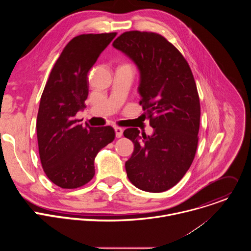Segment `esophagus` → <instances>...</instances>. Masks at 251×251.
I'll return each instance as SVG.
<instances>
[{
	"label": "esophagus",
	"instance_id": "obj_1",
	"mask_svg": "<svg viewBox=\"0 0 251 251\" xmlns=\"http://www.w3.org/2000/svg\"><path fill=\"white\" fill-rule=\"evenodd\" d=\"M114 131H115V135L117 138H120L123 134V129L122 128H119V127H116L114 128Z\"/></svg>",
	"mask_w": 251,
	"mask_h": 251
}]
</instances>
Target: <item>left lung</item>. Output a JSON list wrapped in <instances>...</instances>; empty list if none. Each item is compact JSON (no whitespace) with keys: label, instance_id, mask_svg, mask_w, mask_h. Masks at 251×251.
Segmentation results:
<instances>
[{"label":"left lung","instance_id":"8db88e82","mask_svg":"<svg viewBox=\"0 0 251 251\" xmlns=\"http://www.w3.org/2000/svg\"><path fill=\"white\" fill-rule=\"evenodd\" d=\"M137 66L140 105L150 118L151 136L137 128L124 131L134 143L125 163L130 182L138 189L165 192L181 181L191 167L198 147L201 105L192 70L161 34L126 31L113 42Z\"/></svg>","mask_w":251,"mask_h":251}]
</instances>
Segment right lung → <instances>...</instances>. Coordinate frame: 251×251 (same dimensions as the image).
Masks as SVG:
<instances>
[{"label": "right lung", "mask_w": 251, "mask_h": 251, "mask_svg": "<svg viewBox=\"0 0 251 251\" xmlns=\"http://www.w3.org/2000/svg\"><path fill=\"white\" fill-rule=\"evenodd\" d=\"M116 32L81 34L71 40L53 65L37 119L39 152L50 180L62 189L87 184L98 152L115 138L110 126H82L75 119L88 96L87 75Z\"/></svg>", "instance_id": "1"}]
</instances>
